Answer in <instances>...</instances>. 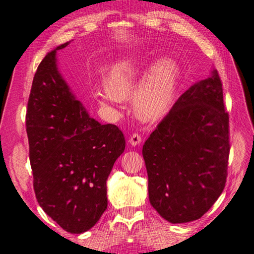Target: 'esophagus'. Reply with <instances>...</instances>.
<instances>
[{
  "mask_svg": "<svg viewBox=\"0 0 254 254\" xmlns=\"http://www.w3.org/2000/svg\"><path fill=\"white\" fill-rule=\"evenodd\" d=\"M140 142H142V137H140V135L138 134V132H132V134L129 136V138H128V143H129L132 146L138 145Z\"/></svg>",
  "mask_w": 254,
  "mask_h": 254,
  "instance_id": "obj_1",
  "label": "esophagus"
}]
</instances>
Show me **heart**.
<instances>
[{"label": "heart", "mask_w": 254, "mask_h": 254, "mask_svg": "<svg viewBox=\"0 0 254 254\" xmlns=\"http://www.w3.org/2000/svg\"><path fill=\"white\" fill-rule=\"evenodd\" d=\"M178 79V67L171 59H161L152 65L136 95L135 111L139 118L154 120L169 108ZM109 86H104L97 95L107 102H118L137 92V64L132 59L116 62L108 75Z\"/></svg>", "instance_id": "1"}]
</instances>
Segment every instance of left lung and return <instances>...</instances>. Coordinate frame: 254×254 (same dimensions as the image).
<instances>
[{
  "mask_svg": "<svg viewBox=\"0 0 254 254\" xmlns=\"http://www.w3.org/2000/svg\"><path fill=\"white\" fill-rule=\"evenodd\" d=\"M229 151V115L213 70L179 96L144 143L152 206L173 224L201 218L225 189Z\"/></svg>",
  "mask_w": 254,
  "mask_h": 254,
  "instance_id": "1",
  "label": "left lung"
}]
</instances>
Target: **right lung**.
I'll list each match as a JSON object with an SVG mask.
<instances>
[{
  "label": "right lung",
  "instance_id": "1",
  "mask_svg": "<svg viewBox=\"0 0 254 254\" xmlns=\"http://www.w3.org/2000/svg\"><path fill=\"white\" fill-rule=\"evenodd\" d=\"M35 72L26 114L34 190L46 214L71 234L92 228L108 206L107 179L126 146L116 125L91 118L58 71L56 53Z\"/></svg>",
  "mask_w": 254,
  "mask_h": 254
}]
</instances>
